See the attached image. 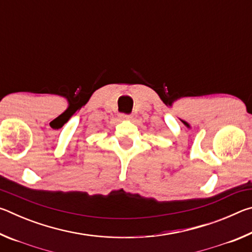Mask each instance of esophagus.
Wrapping results in <instances>:
<instances>
[{
  "mask_svg": "<svg viewBox=\"0 0 252 252\" xmlns=\"http://www.w3.org/2000/svg\"><path fill=\"white\" fill-rule=\"evenodd\" d=\"M120 119L121 120H130L131 116L130 114H120Z\"/></svg>",
  "mask_w": 252,
  "mask_h": 252,
  "instance_id": "obj_1",
  "label": "esophagus"
}]
</instances>
